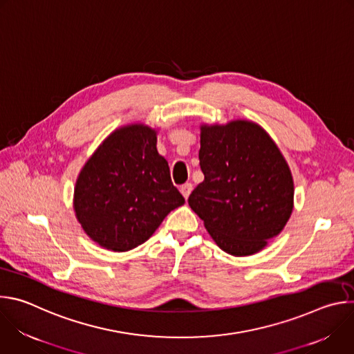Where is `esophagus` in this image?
I'll return each mask as SVG.
<instances>
[{"label":"esophagus","mask_w":354,"mask_h":354,"mask_svg":"<svg viewBox=\"0 0 354 354\" xmlns=\"http://www.w3.org/2000/svg\"><path fill=\"white\" fill-rule=\"evenodd\" d=\"M192 190H193L192 183H185V185H182V186H180V193H182V196H183L185 198H187V197L190 196Z\"/></svg>","instance_id":"obj_1"}]
</instances>
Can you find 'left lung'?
<instances>
[{"mask_svg": "<svg viewBox=\"0 0 354 354\" xmlns=\"http://www.w3.org/2000/svg\"><path fill=\"white\" fill-rule=\"evenodd\" d=\"M198 160L205 180L189 196L190 209L228 255L258 254L294 207L292 175L277 144L252 120L201 123Z\"/></svg>", "mask_w": 354, "mask_h": 354, "instance_id": "8db88e82", "label": "left lung"}]
</instances>
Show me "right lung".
I'll list each match as a JSON object with an SVG mask.
<instances>
[{"label":"right lung","mask_w":354,"mask_h":354,"mask_svg":"<svg viewBox=\"0 0 354 354\" xmlns=\"http://www.w3.org/2000/svg\"><path fill=\"white\" fill-rule=\"evenodd\" d=\"M157 134L144 123L120 126L82 167L73 207L84 232L100 248H137L185 203L167 160L158 154Z\"/></svg>","instance_id":"right-lung-1"}]
</instances>
